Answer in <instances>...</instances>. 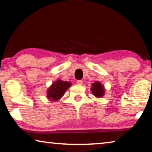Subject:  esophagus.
Here are the masks:
<instances>
[{
  "instance_id": "esophagus-1",
  "label": "esophagus",
  "mask_w": 152,
  "mask_h": 152,
  "mask_svg": "<svg viewBox=\"0 0 152 152\" xmlns=\"http://www.w3.org/2000/svg\"><path fill=\"white\" fill-rule=\"evenodd\" d=\"M76 83L78 85H82V84H83V81L81 80H78L76 81Z\"/></svg>"
}]
</instances>
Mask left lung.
I'll return each instance as SVG.
<instances>
[{"instance_id":"left-lung-1","label":"left lung","mask_w":152,"mask_h":152,"mask_svg":"<svg viewBox=\"0 0 152 152\" xmlns=\"http://www.w3.org/2000/svg\"><path fill=\"white\" fill-rule=\"evenodd\" d=\"M91 91L92 93L96 97H102L103 96L104 93V86H102L101 82H94L92 84V87L91 88Z\"/></svg>"}]
</instances>
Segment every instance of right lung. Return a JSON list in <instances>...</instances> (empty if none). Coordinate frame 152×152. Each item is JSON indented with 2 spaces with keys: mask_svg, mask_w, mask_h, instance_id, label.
<instances>
[{
  "mask_svg": "<svg viewBox=\"0 0 152 152\" xmlns=\"http://www.w3.org/2000/svg\"><path fill=\"white\" fill-rule=\"evenodd\" d=\"M70 86V82L58 80L55 83L52 84L47 91L48 99L50 101H58L63 96L66 90Z\"/></svg>",
  "mask_w": 152,
  "mask_h": 152,
  "instance_id": "add662e5",
  "label": "right lung"
}]
</instances>
